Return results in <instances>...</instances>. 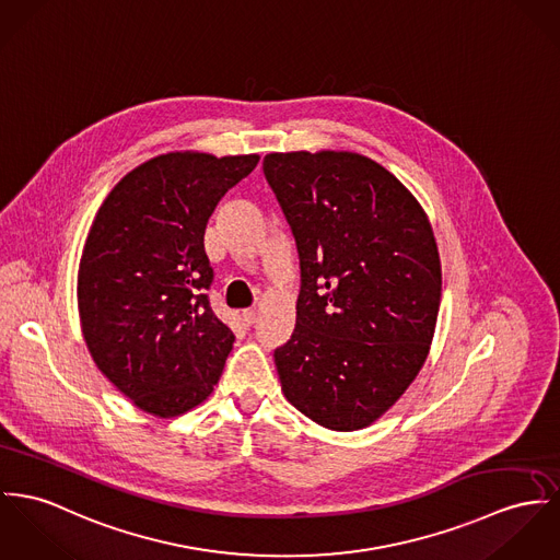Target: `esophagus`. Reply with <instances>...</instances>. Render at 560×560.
<instances>
[{
	"mask_svg": "<svg viewBox=\"0 0 560 560\" xmlns=\"http://www.w3.org/2000/svg\"><path fill=\"white\" fill-rule=\"evenodd\" d=\"M256 319H258V313H256V308H247V311H243V322H245V326H252V324H256Z\"/></svg>",
	"mask_w": 560,
	"mask_h": 560,
	"instance_id": "1",
	"label": "esophagus"
}]
</instances>
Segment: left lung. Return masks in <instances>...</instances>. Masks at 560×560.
<instances>
[{"label": "left lung", "mask_w": 560, "mask_h": 560, "mask_svg": "<svg viewBox=\"0 0 560 560\" xmlns=\"http://www.w3.org/2000/svg\"><path fill=\"white\" fill-rule=\"evenodd\" d=\"M264 174L301 259L296 328L275 349L281 389L324 429H366L431 351L441 302L431 221L360 153H268Z\"/></svg>", "instance_id": "left-lung-1"}]
</instances>
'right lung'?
Here are the masks:
<instances>
[{
	"instance_id": "add662e5",
	"label": "right lung",
	"mask_w": 560,
	"mask_h": 560,
	"mask_svg": "<svg viewBox=\"0 0 560 560\" xmlns=\"http://www.w3.org/2000/svg\"><path fill=\"white\" fill-rule=\"evenodd\" d=\"M259 155H158L102 202L79 266V315L89 353L108 382L158 418L205 402L234 335L207 290L205 230L219 200Z\"/></svg>"
}]
</instances>
